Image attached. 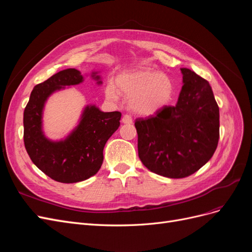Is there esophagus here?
Here are the masks:
<instances>
[{
  "mask_svg": "<svg viewBox=\"0 0 252 252\" xmlns=\"http://www.w3.org/2000/svg\"><path fill=\"white\" fill-rule=\"evenodd\" d=\"M122 122H123L124 124H131L132 118H131V116H129V114H124L123 118H122Z\"/></svg>",
  "mask_w": 252,
  "mask_h": 252,
  "instance_id": "obj_1",
  "label": "esophagus"
}]
</instances>
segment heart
<instances>
[{"label": "heart", "mask_w": 252, "mask_h": 252, "mask_svg": "<svg viewBox=\"0 0 252 252\" xmlns=\"http://www.w3.org/2000/svg\"><path fill=\"white\" fill-rule=\"evenodd\" d=\"M116 86L128 98L130 108L141 116H152L163 109L171 102L174 94L172 80L150 68L120 73L116 79ZM105 94L113 101L119 97L112 84L106 86Z\"/></svg>", "instance_id": "obj_1"}]
</instances>
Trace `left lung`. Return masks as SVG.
I'll return each instance as SVG.
<instances>
[{"instance_id": "left-lung-1", "label": "left lung", "mask_w": 252, "mask_h": 252, "mask_svg": "<svg viewBox=\"0 0 252 252\" xmlns=\"http://www.w3.org/2000/svg\"><path fill=\"white\" fill-rule=\"evenodd\" d=\"M178 103L134 122L139 158L150 171L166 178L189 177L215 154L220 111L208 81L182 68Z\"/></svg>"}]
</instances>
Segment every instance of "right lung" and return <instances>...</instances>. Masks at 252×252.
Instances as JSON below:
<instances>
[{"mask_svg":"<svg viewBox=\"0 0 252 252\" xmlns=\"http://www.w3.org/2000/svg\"><path fill=\"white\" fill-rule=\"evenodd\" d=\"M93 77L98 80V75ZM83 81L79 70L69 68L37 84L24 110V144L33 164L52 180L78 183L94 175L103 164L106 142L120 127V111L103 112L87 106L79 126L64 141L51 142L42 132V111L47 97L62 86ZM101 83V81L98 82Z\"/></svg>","mask_w":252,"mask_h":252,"instance_id":"obj_1","label":"right lung"}]
</instances>
